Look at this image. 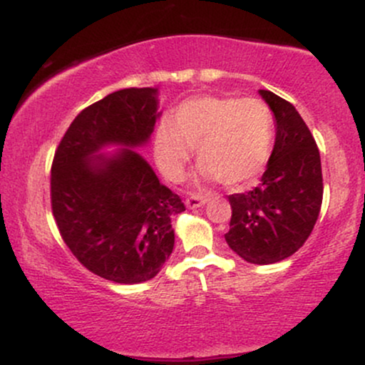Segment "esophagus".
<instances>
[{
    "label": "esophagus",
    "mask_w": 365,
    "mask_h": 365,
    "mask_svg": "<svg viewBox=\"0 0 365 365\" xmlns=\"http://www.w3.org/2000/svg\"><path fill=\"white\" fill-rule=\"evenodd\" d=\"M207 200H209L207 195H204V194H192V195H188L187 199H185V206L190 207V209H195V207L204 206V204H206Z\"/></svg>",
    "instance_id": "obj_1"
}]
</instances>
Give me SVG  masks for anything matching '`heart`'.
<instances>
[{
	"mask_svg": "<svg viewBox=\"0 0 365 365\" xmlns=\"http://www.w3.org/2000/svg\"><path fill=\"white\" fill-rule=\"evenodd\" d=\"M273 137L274 118L266 103L254 98L197 96L180 104L171 123H159L154 154L163 173L178 180L190 148H195L200 177L242 188L261 177Z\"/></svg>",
	"mask_w": 365,
	"mask_h": 365,
	"instance_id": "obj_1",
	"label": "heart"
}]
</instances>
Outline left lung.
<instances>
[{
    "mask_svg": "<svg viewBox=\"0 0 365 365\" xmlns=\"http://www.w3.org/2000/svg\"><path fill=\"white\" fill-rule=\"evenodd\" d=\"M276 118V140L261 183L228 195L232 220L226 244L252 264L290 257L312 233L322 204L321 156L302 116L292 103L259 91Z\"/></svg>",
    "mask_w": 365,
    "mask_h": 365,
    "instance_id": "8db88e82",
    "label": "left lung"
}]
</instances>
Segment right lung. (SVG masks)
<instances>
[{
  "mask_svg": "<svg viewBox=\"0 0 365 365\" xmlns=\"http://www.w3.org/2000/svg\"><path fill=\"white\" fill-rule=\"evenodd\" d=\"M158 116V89L116 91L78 113L54 153L51 209L63 242L91 273L115 283L161 271L175 245L171 217L185 211L132 149L149 140ZM108 143L124 149L96 157Z\"/></svg>",
  "mask_w": 365,
  "mask_h": 365,
  "instance_id": "add662e5",
  "label": "right lung"
}]
</instances>
